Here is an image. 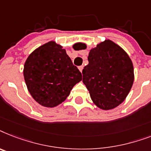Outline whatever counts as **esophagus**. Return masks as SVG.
Here are the masks:
<instances>
[{
    "label": "esophagus",
    "mask_w": 151,
    "mask_h": 151,
    "mask_svg": "<svg viewBox=\"0 0 151 151\" xmlns=\"http://www.w3.org/2000/svg\"><path fill=\"white\" fill-rule=\"evenodd\" d=\"M79 71H80V72H83V65H81V66H79Z\"/></svg>",
    "instance_id": "esophagus-1"
}]
</instances>
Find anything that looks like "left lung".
<instances>
[{
  "label": "left lung",
  "instance_id": "1",
  "mask_svg": "<svg viewBox=\"0 0 151 151\" xmlns=\"http://www.w3.org/2000/svg\"><path fill=\"white\" fill-rule=\"evenodd\" d=\"M85 49V44H79ZM89 64L83 69V82L98 108L110 110L125 101L134 80L131 59L125 50L110 40L90 50Z\"/></svg>",
  "mask_w": 151,
  "mask_h": 151
}]
</instances>
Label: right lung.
Here are the masks:
<instances>
[{"label":"right lung","instance_id":"right-lung-1","mask_svg":"<svg viewBox=\"0 0 151 151\" xmlns=\"http://www.w3.org/2000/svg\"><path fill=\"white\" fill-rule=\"evenodd\" d=\"M23 75L30 94L47 108L62 103L82 80V73L65 50L54 41L40 46L28 57Z\"/></svg>","mask_w":151,"mask_h":151}]
</instances>
